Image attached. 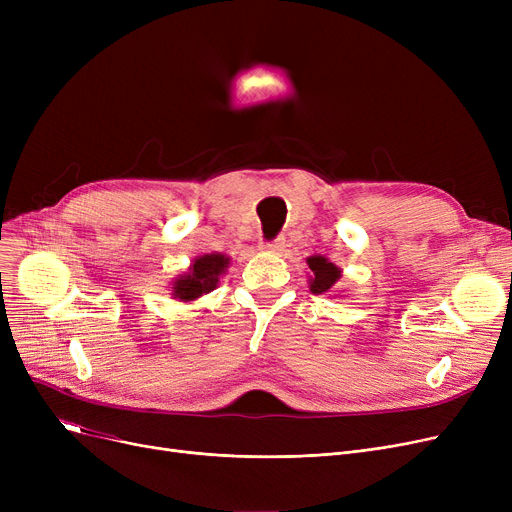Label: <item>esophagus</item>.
Returning a JSON list of instances; mask_svg holds the SVG:
<instances>
[{"label":"esophagus","mask_w":512,"mask_h":512,"mask_svg":"<svg viewBox=\"0 0 512 512\" xmlns=\"http://www.w3.org/2000/svg\"><path fill=\"white\" fill-rule=\"evenodd\" d=\"M265 251L270 253H282L284 251V238H276V240H270V242H263L261 245Z\"/></svg>","instance_id":"esophagus-1"}]
</instances>
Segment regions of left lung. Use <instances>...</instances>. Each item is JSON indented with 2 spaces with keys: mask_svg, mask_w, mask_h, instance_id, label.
<instances>
[{
  "mask_svg": "<svg viewBox=\"0 0 512 512\" xmlns=\"http://www.w3.org/2000/svg\"><path fill=\"white\" fill-rule=\"evenodd\" d=\"M307 265L311 270V278H309V288L313 294H326L332 292V288L336 286V282L340 280V267H336L334 263H330L326 257L321 255H313L307 259Z\"/></svg>",
  "mask_w": 512,
  "mask_h": 512,
  "instance_id": "left-lung-1",
  "label": "left lung"
}]
</instances>
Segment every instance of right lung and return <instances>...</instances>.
Instances as JSON below:
<instances>
[{"label":"right lung","mask_w":512,"mask_h":512,"mask_svg":"<svg viewBox=\"0 0 512 512\" xmlns=\"http://www.w3.org/2000/svg\"><path fill=\"white\" fill-rule=\"evenodd\" d=\"M230 259L222 253H207L201 255L193 261V265L188 267V272L178 276V280L174 282V299L178 301H195L203 294L211 292L220 282V276L226 272Z\"/></svg>","instance_id":"obj_1"}]
</instances>
